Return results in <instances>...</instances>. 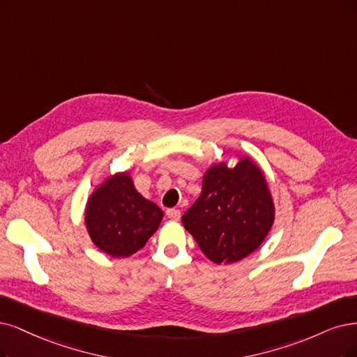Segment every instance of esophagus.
Instances as JSON below:
<instances>
[{
	"label": "esophagus",
	"mask_w": 357,
	"mask_h": 357,
	"mask_svg": "<svg viewBox=\"0 0 357 357\" xmlns=\"http://www.w3.org/2000/svg\"><path fill=\"white\" fill-rule=\"evenodd\" d=\"M166 215H167V218L170 220H179V218H181V212H179V210H176V208H167L166 210Z\"/></svg>",
	"instance_id": "esophagus-1"
}]
</instances>
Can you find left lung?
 Returning a JSON list of instances; mask_svg holds the SVG:
<instances>
[{
    "mask_svg": "<svg viewBox=\"0 0 357 357\" xmlns=\"http://www.w3.org/2000/svg\"><path fill=\"white\" fill-rule=\"evenodd\" d=\"M275 222V203L260 166L250 155L210 165L202 194L182 216L204 256L216 265L240 261L265 241Z\"/></svg>",
    "mask_w": 357,
    "mask_h": 357,
    "instance_id": "left-lung-1",
    "label": "left lung"
}]
</instances>
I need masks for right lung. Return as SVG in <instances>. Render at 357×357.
Segmentation results:
<instances>
[{
  "label": "right lung",
  "mask_w": 357,
  "mask_h": 357,
  "mask_svg": "<svg viewBox=\"0 0 357 357\" xmlns=\"http://www.w3.org/2000/svg\"><path fill=\"white\" fill-rule=\"evenodd\" d=\"M162 219V208L137 191L128 170L102 179L85 206V227L91 241L112 257L137 253Z\"/></svg>",
  "instance_id": "obj_1"
}]
</instances>
